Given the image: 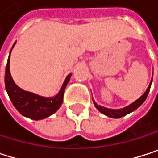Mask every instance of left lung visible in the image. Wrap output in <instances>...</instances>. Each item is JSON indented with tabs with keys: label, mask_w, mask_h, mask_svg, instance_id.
Returning a JSON list of instances; mask_svg holds the SVG:
<instances>
[{
	"label": "left lung",
	"mask_w": 158,
	"mask_h": 158,
	"mask_svg": "<svg viewBox=\"0 0 158 158\" xmlns=\"http://www.w3.org/2000/svg\"><path fill=\"white\" fill-rule=\"evenodd\" d=\"M151 83H152V81H151ZM151 83H150V85L148 86L146 92H145L138 100H136L134 103H132L131 105H130L129 106H127V107H125V108L118 109V110H113V109H108V108H106V107H104V106H98L95 102H94V104L95 107H96L101 113L105 114L106 116H107V117H109V118H119L124 117V116L128 115L129 113H131V112L136 110V109H137V108L145 101V99H146V97H147V95H148V94H149V91H150Z\"/></svg>",
	"instance_id": "8db88e82"
}]
</instances>
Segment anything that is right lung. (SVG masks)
<instances>
[{
	"instance_id": "1",
	"label": "right lung",
	"mask_w": 158,
	"mask_h": 158,
	"mask_svg": "<svg viewBox=\"0 0 158 158\" xmlns=\"http://www.w3.org/2000/svg\"><path fill=\"white\" fill-rule=\"evenodd\" d=\"M14 47V45H13ZM12 51V50H11ZM71 75H68L61 88V91L55 97L46 98L41 97L32 93H28L20 89L13 81L10 74V55L5 68V89L6 92L17 111L31 119L39 120L45 118L61 106L64 89L69 81Z\"/></svg>"
}]
</instances>
